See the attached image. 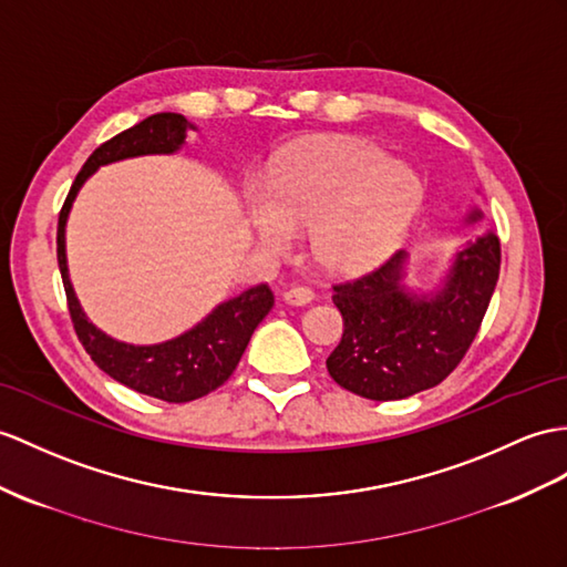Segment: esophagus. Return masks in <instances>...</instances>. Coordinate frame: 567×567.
I'll return each instance as SVG.
<instances>
[{
	"label": "esophagus",
	"mask_w": 567,
	"mask_h": 567,
	"mask_svg": "<svg viewBox=\"0 0 567 567\" xmlns=\"http://www.w3.org/2000/svg\"><path fill=\"white\" fill-rule=\"evenodd\" d=\"M284 300L288 302V306H308V302L315 300V293L308 286H293L284 293Z\"/></svg>",
	"instance_id": "esophagus-1"
}]
</instances>
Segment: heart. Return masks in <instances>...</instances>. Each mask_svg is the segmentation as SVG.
<instances>
[{
    "instance_id": "1",
    "label": "heart",
    "mask_w": 567,
    "mask_h": 567,
    "mask_svg": "<svg viewBox=\"0 0 567 567\" xmlns=\"http://www.w3.org/2000/svg\"><path fill=\"white\" fill-rule=\"evenodd\" d=\"M423 197L421 179L388 151L334 140L296 151L276 165L267 189H252L259 243L288 252L310 233L312 257L331 271L375 267L402 243Z\"/></svg>"
}]
</instances>
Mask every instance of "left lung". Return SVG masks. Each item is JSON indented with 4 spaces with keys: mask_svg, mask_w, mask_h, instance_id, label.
I'll return each instance as SVG.
<instances>
[{
    "mask_svg": "<svg viewBox=\"0 0 567 567\" xmlns=\"http://www.w3.org/2000/svg\"><path fill=\"white\" fill-rule=\"evenodd\" d=\"M478 218L481 212L466 216ZM404 267L406 252L399 250L372 271L334 284L331 296L343 334L327 358L329 375L375 402L431 390L460 365L498 284L501 240L486 233L468 243L431 296L409 291Z\"/></svg>",
    "mask_w": 567,
    "mask_h": 567,
    "instance_id": "1",
    "label": "left lung"
}]
</instances>
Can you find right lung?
I'll return each instance as SVG.
<instances>
[{
	"label": "right lung",
	"instance_id": "obj_1",
	"mask_svg": "<svg viewBox=\"0 0 567 567\" xmlns=\"http://www.w3.org/2000/svg\"><path fill=\"white\" fill-rule=\"evenodd\" d=\"M187 130L195 127L183 115L158 113L101 144L89 156L84 168L79 171L58 220L60 274L69 317H72L81 347L86 349L95 365L113 380L122 382L124 388L171 404H185L209 394L233 375L247 343H250L252 331L274 308L271 288L267 284L247 288L238 298L220 302L197 327H192L185 334L171 341L154 343V347H132V343L115 341L113 337L103 334L81 310L66 274L64 226L76 192L101 165L146 154H175L185 144Z\"/></svg>",
	"mask_w": 567,
	"mask_h": 567
}]
</instances>
